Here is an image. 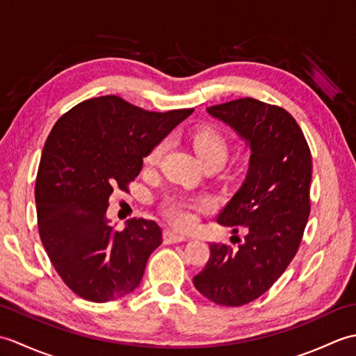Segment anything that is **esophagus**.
<instances>
[{"mask_svg":"<svg viewBox=\"0 0 356 356\" xmlns=\"http://www.w3.org/2000/svg\"><path fill=\"white\" fill-rule=\"evenodd\" d=\"M163 240H165V243H180V241H186V240H190V237L182 236V234L174 232V231H165V234H163Z\"/></svg>","mask_w":356,"mask_h":356,"instance_id":"esophagus-1","label":"esophagus"}]
</instances>
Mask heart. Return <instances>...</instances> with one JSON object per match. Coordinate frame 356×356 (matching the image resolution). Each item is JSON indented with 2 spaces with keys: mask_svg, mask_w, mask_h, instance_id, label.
I'll use <instances>...</instances> for the list:
<instances>
[{
  "mask_svg": "<svg viewBox=\"0 0 356 356\" xmlns=\"http://www.w3.org/2000/svg\"><path fill=\"white\" fill-rule=\"evenodd\" d=\"M193 148L195 156L199 157L202 163L218 162L223 163L226 156H228V140L225 136L214 127H205L194 134ZM165 149V142L157 143V145L149 151L145 157V165L153 166L159 162ZM208 209L209 202L205 199H199L195 202L186 200L182 197H171L165 202V213L177 226L182 228H191L195 222L194 211L195 209Z\"/></svg>",
  "mask_w": 356,
  "mask_h": 356,
  "instance_id": "heart-1",
  "label": "heart"
}]
</instances>
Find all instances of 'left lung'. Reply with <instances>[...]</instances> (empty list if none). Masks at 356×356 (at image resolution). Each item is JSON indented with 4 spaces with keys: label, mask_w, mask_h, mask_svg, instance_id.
<instances>
[{
    "label": "left lung",
    "mask_w": 356,
    "mask_h": 356,
    "mask_svg": "<svg viewBox=\"0 0 356 356\" xmlns=\"http://www.w3.org/2000/svg\"><path fill=\"white\" fill-rule=\"evenodd\" d=\"M207 111L251 149L243 184L217 217L248 234L236 249L211 243L193 283L216 305L243 306L266 292L298 251L311 213L312 157L298 124L275 105L243 97Z\"/></svg>",
    "instance_id": "8db88e82"
}]
</instances>
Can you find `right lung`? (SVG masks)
Masks as SVG:
<instances>
[{
    "label": "right lung",
    "mask_w": 356,
    "mask_h": 356,
    "mask_svg": "<svg viewBox=\"0 0 356 356\" xmlns=\"http://www.w3.org/2000/svg\"><path fill=\"white\" fill-rule=\"evenodd\" d=\"M191 113L147 111L110 95L78 104L51 128L35 185L38 229L53 268L81 298L107 303L139 287L162 229L131 218L116 231L108 199L127 191L143 157Z\"/></svg>",
    "instance_id": "right-lung-1"
}]
</instances>
